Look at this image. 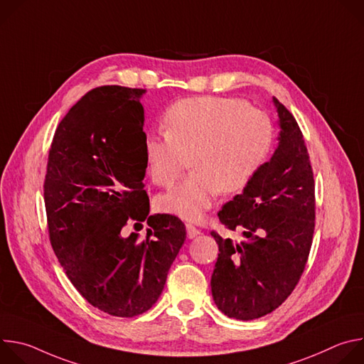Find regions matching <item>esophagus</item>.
I'll use <instances>...</instances> for the list:
<instances>
[{"mask_svg": "<svg viewBox=\"0 0 364 364\" xmlns=\"http://www.w3.org/2000/svg\"><path fill=\"white\" fill-rule=\"evenodd\" d=\"M186 230H187V236H188V239H194L196 236H198V235L201 233L196 226H193V225H190V223H187V225H186Z\"/></svg>", "mask_w": 364, "mask_h": 364, "instance_id": "esophagus-1", "label": "esophagus"}]
</instances>
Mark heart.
Segmentation results:
<instances>
[{
    "mask_svg": "<svg viewBox=\"0 0 364 364\" xmlns=\"http://www.w3.org/2000/svg\"><path fill=\"white\" fill-rule=\"evenodd\" d=\"M166 132L145 138L151 180L171 186L190 166L194 170L157 197L159 210L198 222L222 191L243 188L265 161L274 139L271 118L243 99L197 96L178 100L164 117Z\"/></svg>",
    "mask_w": 364,
    "mask_h": 364,
    "instance_id": "b5f03b06",
    "label": "heart"
}]
</instances>
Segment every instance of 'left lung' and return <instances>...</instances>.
Returning <instances> with one entry per match:
<instances>
[{
	"mask_svg": "<svg viewBox=\"0 0 364 364\" xmlns=\"http://www.w3.org/2000/svg\"><path fill=\"white\" fill-rule=\"evenodd\" d=\"M279 117L278 146L218 213L229 230H242L235 243L219 233V257L212 295L222 313L249 321L277 309L296 287L316 226L314 176L302 132L292 114L274 97Z\"/></svg>",
	"mask_w": 364,
	"mask_h": 364,
	"instance_id": "left-lung-1",
	"label": "left lung"
}]
</instances>
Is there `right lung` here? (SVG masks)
Listing matches in <instances>:
<instances>
[{"mask_svg":"<svg viewBox=\"0 0 364 364\" xmlns=\"http://www.w3.org/2000/svg\"><path fill=\"white\" fill-rule=\"evenodd\" d=\"M144 93L87 92L55 132L44 180L50 243L68 278L89 304L127 318L157 302L186 240L178 218L148 215ZM145 220V240L126 235Z\"/></svg>","mask_w":364,"mask_h":364,"instance_id":"1","label":"right lung"}]
</instances>
